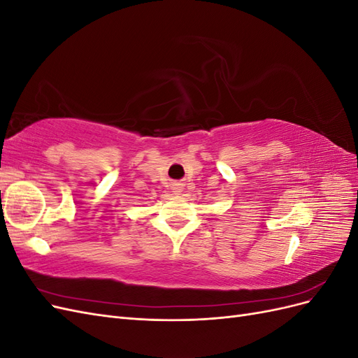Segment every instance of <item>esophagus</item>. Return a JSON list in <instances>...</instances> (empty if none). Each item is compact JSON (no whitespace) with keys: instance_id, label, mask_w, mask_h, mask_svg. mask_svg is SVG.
Wrapping results in <instances>:
<instances>
[{"instance_id":"34e87169","label":"esophagus","mask_w":358,"mask_h":358,"mask_svg":"<svg viewBox=\"0 0 358 358\" xmlns=\"http://www.w3.org/2000/svg\"><path fill=\"white\" fill-rule=\"evenodd\" d=\"M183 185H185V183L180 182V180H178V182H173V185H171L173 194H176V196H179V194L183 191Z\"/></svg>"}]
</instances>
